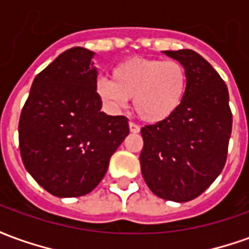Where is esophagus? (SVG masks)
Wrapping results in <instances>:
<instances>
[{"mask_svg":"<svg viewBox=\"0 0 249 249\" xmlns=\"http://www.w3.org/2000/svg\"><path fill=\"white\" fill-rule=\"evenodd\" d=\"M129 130L132 133H139L140 132V126L136 125L135 123H129Z\"/></svg>","mask_w":249,"mask_h":249,"instance_id":"34e87169","label":"esophagus"}]
</instances>
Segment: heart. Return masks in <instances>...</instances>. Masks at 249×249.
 <instances>
[{
    "instance_id": "b5f03b06",
    "label": "heart",
    "mask_w": 249,
    "mask_h": 249,
    "mask_svg": "<svg viewBox=\"0 0 249 249\" xmlns=\"http://www.w3.org/2000/svg\"><path fill=\"white\" fill-rule=\"evenodd\" d=\"M188 89L185 68L178 61L133 57L112 69V80L100 77L94 90L110 113H120L133 98L141 120L151 124L165 121L181 107Z\"/></svg>"
}]
</instances>
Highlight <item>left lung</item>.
Instances as JSON below:
<instances>
[{"instance_id": "8db88e82", "label": "left lung", "mask_w": 249, "mask_h": 249, "mask_svg": "<svg viewBox=\"0 0 249 249\" xmlns=\"http://www.w3.org/2000/svg\"><path fill=\"white\" fill-rule=\"evenodd\" d=\"M162 53L185 68L188 89L172 117L141 128V173L156 196L185 203L201 195L224 168L232 132L230 94L219 73L195 51Z\"/></svg>"}]
</instances>
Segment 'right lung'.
<instances>
[{
    "label": "right lung",
    "instance_id": "right-lung-1",
    "mask_svg": "<svg viewBox=\"0 0 249 249\" xmlns=\"http://www.w3.org/2000/svg\"><path fill=\"white\" fill-rule=\"evenodd\" d=\"M94 53L68 49L36 76L18 124L26 171L57 197L92 192L129 135L128 119L101 112Z\"/></svg>",
    "mask_w": 249,
    "mask_h": 249
}]
</instances>
